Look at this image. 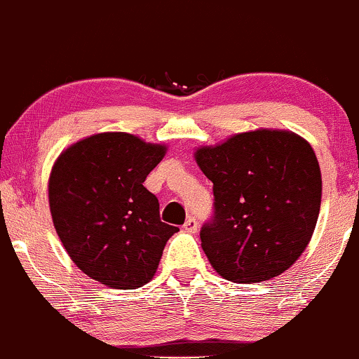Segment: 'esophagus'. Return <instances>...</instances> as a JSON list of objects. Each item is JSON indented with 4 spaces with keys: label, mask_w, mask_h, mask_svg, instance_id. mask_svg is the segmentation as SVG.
<instances>
[{
    "label": "esophagus",
    "mask_w": 359,
    "mask_h": 359,
    "mask_svg": "<svg viewBox=\"0 0 359 359\" xmlns=\"http://www.w3.org/2000/svg\"><path fill=\"white\" fill-rule=\"evenodd\" d=\"M183 229L188 233H196L198 231V221L194 218H188L187 221H184Z\"/></svg>",
    "instance_id": "esophagus-1"
}]
</instances>
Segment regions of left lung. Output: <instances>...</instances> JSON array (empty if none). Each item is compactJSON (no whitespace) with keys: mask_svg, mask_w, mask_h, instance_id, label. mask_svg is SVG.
<instances>
[{"mask_svg":"<svg viewBox=\"0 0 359 359\" xmlns=\"http://www.w3.org/2000/svg\"><path fill=\"white\" fill-rule=\"evenodd\" d=\"M213 181L215 216L201 246L233 283H261L286 271L311 241L321 206V170L311 144L286 130L238 133L194 151Z\"/></svg>","mask_w":359,"mask_h":359,"instance_id":"obj_1","label":"left lung"}]
</instances>
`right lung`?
<instances>
[{
  "instance_id": "obj_1",
  "label": "right lung",
  "mask_w": 359,
  "mask_h": 359,
  "mask_svg": "<svg viewBox=\"0 0 359 359\" xmlns=\"http://www.w3.org/2000/svg\"><path fill=\"white\" fill-rule=\"evenodd\" d=\"M166 144L121 131L91 135L56 158L48 181L53 224L83 273L114 290L153 280L166 241L180 231L159 219L143 187Z\"/></svg>"
}]
</instances>
